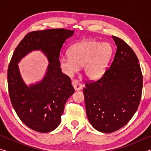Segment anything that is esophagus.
<instances>
[{"mask_svg": "<svg viewBox=\"0 0 151 151\" xmlns=\"http://www.w3.org/2000/svg\"><path fill=\"white\" fill-rule=\"evenodd\" d=\"M72 85H73V87H74V88H75V91L80 90V89H81L82 87H83L82 84L77 80H74L72 82Z\"/></svg>", "mask_w": 151, "mask_h": 151, "instance_id": "34e87169", "label": "esophagus"}]
</instances>
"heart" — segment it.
Listing matches in <instances>:
<instances>
[{
	"mask_svg": "<svg viewBox=\"0 0 151 151\" xmlns=\"http://www.w3.org/2000/svg\"><path fill=\"white\" fill-rule=\"evenodd\" d=\"M112 48L108 43L85 40L76 43L69 50L70 56H63L60 60L62 69L71 76L83 66L84 74L91 80L100 77L111 57Z\"/></svg>",
	"mask_w": 151,
	"mask_h": 151,
	"instance_id": "b5f03b06",
	"label": "heart"
}]
</instances>
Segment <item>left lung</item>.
Returning a JSON list of instances; mask_svg holds the SVG:
<instances>
[{"label": "left lung", "mask_w": 151, "mask_h": 151, "mask_svg": "<svg viewBox=\"0 0 151 151\" xmlns=\"http://www.w3.org/2000/svg\"><path fill=\"white\" fill-rule=\"evenodd\" d=\"M116 50L110 66L96 81H86L83 88L89 122L97 131L110 133L126 125L139 106L142 74L133 50L112 36Z\"/></svg>", "instance_id": "obj_1"}]
</instances>
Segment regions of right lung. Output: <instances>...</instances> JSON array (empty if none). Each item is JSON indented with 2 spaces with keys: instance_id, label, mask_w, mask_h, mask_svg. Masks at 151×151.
Segmentation results:
<instances>
[{
  "instance_id": "1",
  "label": "right lung",
  "mask_w": 151,
  "mask_h": 151,
  "mask_svg": "<svg viewBox=\"0 0 151 151\" xmlns=\"http://www.w3.org/2000/svg\"><path fill=\"white\" fill-rule=\"evenodd\" d=\"M73 33L65 29L30 32L18 45L10 61L7 79L12 105L21 121L34 131L55 130L60 124L66 101L75 92L69 76L61 72L59 61L63 43ZM33 50H41L50 64L43 80L29 88L20 76L17 63Z\"/></svg>"
}]
</instances>
